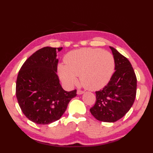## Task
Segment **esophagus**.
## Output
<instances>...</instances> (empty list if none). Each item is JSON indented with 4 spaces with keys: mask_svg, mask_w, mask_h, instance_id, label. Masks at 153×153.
I'll return each instance as SVG.
<instances>
[{
    "mask_svg": "<svg viewBox=\"0 0 153 153\" xmlns=\"http://www.w3.org/2000/svg\"><path fill=\"white\" fill-rule=\"evenodd\" d=\"M84 93V91H81V90H77V94L78 95H82V94Z\"/></svg>",
    "mask_w": 153,
    "mask_h": 153,
    "instance_id": "1",
    "label": "esophagus"
}]
</instances>
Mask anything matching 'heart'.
Masks as SVG:
<instances>
[{
    "label": "heart",
    "mask_w": 153,
    "mask_h": 153,
    "mask_svg": "<svg viewBox=\"0 0 153 153\" xmlns=\"http://www.w3.org/2000/svg\"><path fill=\"white\" fill-rule=\"evenodd\" d=\"M65 63L58 65V74L65 85L73 86L79 76L85 89L97 90L108 83L115 68L112 54L100 48H84L70 51L65 56Z\"/></svg>",
    "instance_id": "heart-1"
}]
</instances>
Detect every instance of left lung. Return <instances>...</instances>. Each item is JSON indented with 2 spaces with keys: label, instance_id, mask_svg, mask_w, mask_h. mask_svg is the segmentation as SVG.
<instances>
[{
  "label": "left lung",
  "instance_id": "obj_1",
  "mask_svg": "<svg viewBox=\"0 0 153 153\" xmlns=\"http://www.w3.org/2000/svg\"><path fill=\"white\" fill-rule=\"evenodd\" d=\"M115 61V72L102 90L96 91V102L90 112L100 122H114L131 108L136 96L137 78L131 63L110 47Z\"/></svg>",
  "mask_w": 153,
  "mask_h": 153
}]
</instances>
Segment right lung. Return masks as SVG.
<instances>
[{
    "instance_id": "obj_1",
    "label": "right lung",
    "mask_w": 153,
    "mask_h": 153,
    "mask_svg": "<svg viewBox=\"0 0 153 153\" xmlns=\"http://www.w3.org/2000/svg\"><path fill=\"white\" fill-rule=\"evenodd\" d=\"M62 47H45L29 57L18 75L16 95L22 111L37 124L59 120L76 90L66 91L57 76V52Z\"/></svg>"
}]
</instances>
